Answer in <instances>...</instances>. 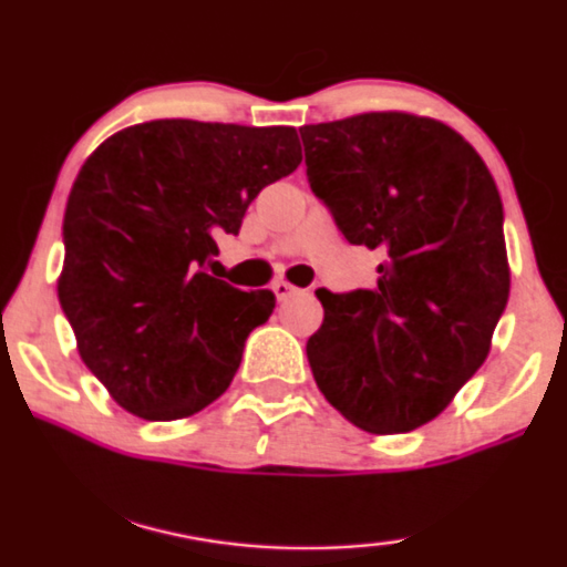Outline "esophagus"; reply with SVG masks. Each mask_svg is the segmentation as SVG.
Masks as SVG:
<instances>
[{"label": "esophagus", "instance_id": "esophagus-1", "mask_svg": "<svg viewBox=\"0 0 567 567\" xmlns=\"http://www.w3.org/2000/svg\"><path fill=\"white\" fill-rule=\"evenodd\" d=\"M297 291H299L297 286H291L289 281H276V284H274V293H276V299H278V301L291 299L293 293H297Z\"/></svg>", "mask_w": 567, "mask_h": 567}]
</instances>
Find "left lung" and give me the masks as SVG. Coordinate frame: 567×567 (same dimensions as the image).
Returning a JSON list of instances; mask_svg holds the SVG:
<instances>
[{
  "label": "left lung",
  "instance_id": "left-lung-1",
  "mask_svg": "<svg viewBox=\"0 0 567 567\" xmlns=\"http://www.w3.org/2000/svg\"><path fill=\"white\" fill-rule=\"evenodd\" d=\"M307 179L351 245L380 249L378 286L318 289L315 382L374 435L435 419L489 354L511 293L503 200L489 168L443 122L372 112L307 124Z\"/></svg>",
  "mask_w": 567,
  "mask_h": 567
}]
</instances>
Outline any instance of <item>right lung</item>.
<instances>
[{"label": "right lung", "instance_id": "obj_1", "mask_svg": "<svg viewBox=\"0 0 567 567\" xmlns=\"http://www.w3.org/2000/svg\"><path fill=\"white\" fill-rule=\"evenodd\" d=\"M301 164L293 127L156 120L93 151L64 210L59 305L87 370L130 414L193 416L231 385L274 291L205 274L218 234Z\"/></svg>", "mask_w": 567, "mask_h": 567}]
</instances>
